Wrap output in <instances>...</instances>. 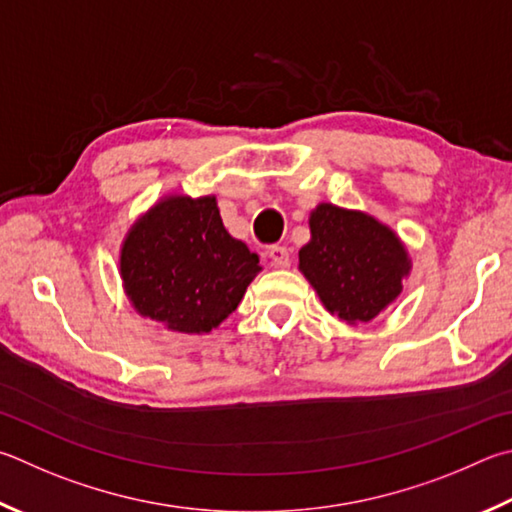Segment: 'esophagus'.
<instances>
[{
    "mask_svg": "<svg viewBox=\"0 0 512 512\" xmlns=\"http://www.w3.org/2000/svg\"><path fill=\"white\" fill-rule=\"evenodd\" d=\"M268 259L275 268H286L291 264V253H288L286 246H271L268 248Z\"/></svg>",
    "mask_w": 512,
    "mask_h": 512,
    "instance_id": "esophagus-1",
    "label": "esophagus"
}]
</instances>
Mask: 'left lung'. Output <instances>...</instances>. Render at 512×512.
<instances>
[{
    "mask_svg": "<svg viewBox=\"0 0 512 512\" xmlns=\"http://www.w3.org/2000/svg\"><path fill=\"white\" fill-rule=\"evenodd\" d=\"M309 230L297 268L331 315L358 327L396 302L412 257L392 228L369 212L322 201L311 210Z\"/></svg>",
    "mask_w": 512,
    "mask_h": 512,
    "instance_id": "left-lung-1",
    "label": "left lung"
}]
</instances>
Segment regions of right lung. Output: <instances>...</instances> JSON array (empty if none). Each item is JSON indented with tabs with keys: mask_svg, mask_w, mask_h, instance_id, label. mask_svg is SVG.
<instances>
[{
	"mask_svg": "<svg viewBox=\"0 0 512 512\" xmlns=\"http://www.w3.org/2000/svg\"><path fill=\"white\" fill-rule=\"evenodd\" d=\"M259 271V255L226 230L215 194H165L129 226L118 255L132 309L188 336L217 329Z\"/></svg>",
	"mask_w": 512,
	"mask_h": 512,
	"instance_id": "obj_1",
	"label": "right lung"
}]
</instances>
